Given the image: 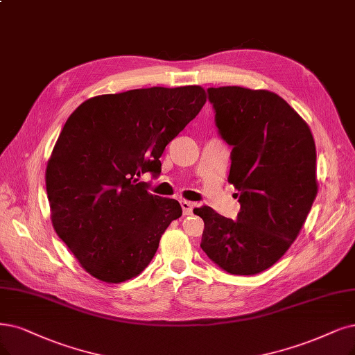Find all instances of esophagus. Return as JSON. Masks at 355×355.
Returning a JSON list of instances; mask_svg holds the SVG:
<instances>
[{
	"label": "esophagus",
	"mask_w": 355,
	"mask_h": 355,
	"mask_svg": "<svg viewBox=\"0 0 355 355\" xmlns=\"http://www.w3.org/2000/svg\"><path fill=\"white\" fill-rule=\"evenodd\" d=\"M181 207H182V214H184V215H191L194 205L191 202H187V200H181Z\"/></svg>",
	"instance_id": "34e87169"
}]
</instances>
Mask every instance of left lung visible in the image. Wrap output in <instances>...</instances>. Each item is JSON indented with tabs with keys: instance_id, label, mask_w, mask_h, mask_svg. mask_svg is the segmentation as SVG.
Listing matches in <instances>:
<instances>
[{
	"instance_id": "8db88e82",
	"label": "left lung",
	"mask_w": 355,
	"mask_h": 355,
	"mask_svg": "<svg viewBox=\"0 0 355 355\" xmlns=\"http://www.w3.org/2000/svg\"><path fill=\"white\" fill-rule=\"evenodd\" d=\"M215 121L230 146L228 181L239 190L237 220L212 207L200 247L231 275H256L286 253L318 194L316 144L307 123L281 96L240 86L207 89Z\"/></svg>"
}]
</instances>
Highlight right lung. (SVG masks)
Returning <instances> with one entry per match:
<instances>
[{
    "mask_svg": "<svg viewBox=\"0 0 355 355\" xmlns=\"http://www.w3.org/2000/svg\"><path fill=\"white\" fill-rule=\"evenodd\" d=\"M200 86L149 87L85 101L46 165L51 220L80 266L102 282L140 275L182 214L139 178L161 169L166 144L200 112Z\"/></svg>",
    "mask_w": 355,
    "mask_h": 355,
    "instance_id": "add662e5",
    "label": "right lung"
}]
</instances>
